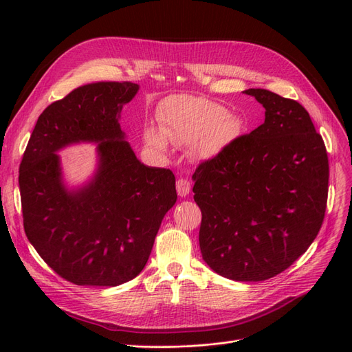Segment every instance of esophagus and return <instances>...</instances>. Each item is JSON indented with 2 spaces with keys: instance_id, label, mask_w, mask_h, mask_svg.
Listing matches in <instances>:
<instances>
[{
  "instance_id": "1",
  "label": "esophagus",
  "mask_w": 352,
  "mask_h": 352,
  "mask_svg": "<svg viewBox=\"0 0 352 352\" xmlns=\"http://www.w3.org/2000/svg\"><path fill=\"white\" fill-rule=\"evenodd\" d=\"M176 190H177V195L179 197H186V195H189V192H190V185H189V182L186 179H184V177H179L177 180H176Z\"/></svg>"
}]
</instances>
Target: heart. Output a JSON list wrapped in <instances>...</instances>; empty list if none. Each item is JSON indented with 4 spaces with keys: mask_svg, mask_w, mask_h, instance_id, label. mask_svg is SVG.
Here are the masks:
<instances>
[{
    "mask_svg": "<svg viewBox=\"0 0 352 352\" xmlns=\"http://www.w3.org/2000/svg\"><path fill=\"white\" fill-rule=\"evenodd\" d=\"M160 129L148 127L145 142L158 151H166L168 142L192 145L202 157L217 155L242 132V122L221 104L207 98L177 95L168 98L158 113Z\"/></svg>",
    "mask_w": 352,
    "mask_h": 352,
    "instance_id": "heart-1",
    "label": "heart"
}]
</instances>
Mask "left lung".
Masks as SVG:
<instances>
[{"label": "left lung", "mask_w": 352, "mask_h": 352, "mask_svg": "<svg viewBox=\"0 0 352 352\" xmlns=\"http://www.w3.org/2000/svg\"><path fill=\"white\" fill-rule=\"evenodd\" d=\"M265 109L264 123L201 163L194 199L199 248L223 278L261 282L308 250L324 219L329 162L320 133L300 102L247 89Z\"/></svg>", "instance_id": "obj_1"}]
</instances>
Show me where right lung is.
Here are the masks:
<instances>
[{"label": "right lung", "mask_w": 352, "mask_h": 352, "mask_svg": "<svg viewBox=\"0 0 352 352\" xmlns=\"http://www.w3.org/2000/svg\"><path fill=\"white\" fill-rule=\"evenodd\" d=\"M138 89L132 82H97L52 102L20 163L26 236L74 285L117 286L136 278L177 199L172 170L145 166L124 140L120 111ZM79 142L99 144V166L89 183L69 190L55 153Z\"/></svg>", "instance_id": "1"}]
</instances>
